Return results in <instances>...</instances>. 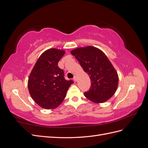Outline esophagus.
Segmentation results:
<instances>
[{
	"instance_id": "1",
	"label": "esophagus",
	"mask_w": 148,
	"mask_h": 148,
	"mask_svg": "<svg viewBox=\"0 0 148 148\" xmlns=\"http://www.w3.org/2000/svg\"><path fill=\"white\" fill-rule=\"evenodd\" d=\"M73 80L75 82H77V76H75L74 78H73Z\"/></svg>"
}]
</instances>
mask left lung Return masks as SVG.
Returning <instances> with one entry per match:
<instances>
[{
    "instance_id": "1",
    "label": "left lung",
    "mask_w": 148,
    "mask_h": 148,
    "mask_svg": "<svg viewBox=\"0 0 148 148\" xmlns=\"http://www.w3.org/2000/svg\"><path fill=\"white\" fill-rule=\"evenodd\" d=\"M71 53L91 79V88L84 96L95 103L108 101L117 91L119 76L106 55L91 46L73 49Z\"/></svg>"
}]
</instances>
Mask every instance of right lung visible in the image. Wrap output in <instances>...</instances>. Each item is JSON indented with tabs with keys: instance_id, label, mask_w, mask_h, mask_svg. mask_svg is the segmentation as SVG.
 I'll use <instances>...</instances> for the list:
<instances>
[{
	"instance_id": "right-lung-1",
	"label": "right lung",
	"mask_w": 148,
	"mask_h": 148,
	"mask_svg": "<svg viewBox=\"0 0 148 148\" xmlns=\"http://www.w3.org/2000/svg\"><path fill=\"white\" fill-rule=\"evenodd\" d=\"M65 53L58 49H47L38 58L29 75L28 87L30 95L44 109H52L59 106L73 83L65 79L63 70L58 66Z\"/></svg>"
}]
</instances>
